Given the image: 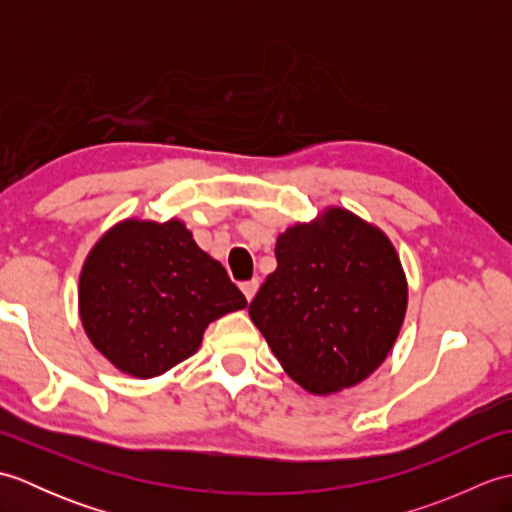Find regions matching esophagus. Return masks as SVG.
Wrapping results in <instances>:
<instances>
[{"label": "esophagus", "mask_w": 512, "mask_h": 512, "mask_svg": "<svg viewBox=\"0 0 512 512\" xmlns=\"http://www.w3.org/2000/svg\"><path fill=\"white\" fill-rule=\"evenodd\" d=\"M257 288H259V281H257V279H253V281H246V284H242V292H244V297H246V301H248V303L253 301Z\"/></svg>", "instance_id": "1"}]
</instances>
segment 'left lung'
Wrapping results in <instances>:
<instances>
[{
    "instance_id": "8db88e82",
    "label": "left lung",
    "mask_w": 512,
    "mask_h": 512,
    "mask_svg": "<svg viewBox=\"0 0 512 512\" xmlns=\"http://www.w3.org/2000/svg\"><path fill=\"white\" fill-rule=\"evenodd\" d=\"M277 270L248 314L284 372L314 396L372 376L407 312V275L383 228L343 206L277 235Z\"/></svg>"
}]
</instances>
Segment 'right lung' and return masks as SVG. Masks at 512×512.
Wrapping results in <instances>:
<instances>
[{
    "label": "right lung",
    "instance_id": "add662e5",
    "mask_svg": "<svg viewBox=\"0 0 512 512\" xmlns=\"http://www.w3.org/2000/svg\"><path fill=\"white\" fill-rule=\"evenodd\" d=\"M246 297L178 217H125L99 237L79 277V317L118 372L154 378L200 350L204 330Z\"/></svg>",
    "mask_w": 512,
    "mask_h": 512
}]
</instances>
